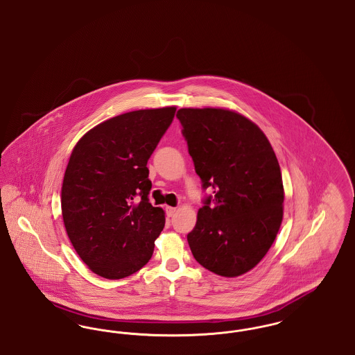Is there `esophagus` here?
Listing matches in <instances>:
<instances>
[{"mask_svg":"<svg viewBox=\"0 0 355 355\" xmlns=\"http://www.w3.org/2000/svg\"><path fill=\"white\" fill-rule=\"evenodd\" d=\"M165 210H166V214L171 217V216H174L175 214V211H177V207H171V206H166L165 207Z\"/></svg>","mask_w":355,"mask_h":355,"instance_id":"34e87169","label":"esophagus"}]
</instances>
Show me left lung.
Listing matches in <instances>:
<instances>
[{"label":"left lung","instance_id":"1","mask_svg":"<svg viewBox=\"0 0 355 355\" xmlns=\"http://www.w3.org/2000/svg\"><path fill=\"white\" fill-rule=\"evenodd\" d=\"M202 187L203 200L187 242L196 261L222 277L255 268L278 234L284 184L278 159L250 119L220 107L177 112Z\"/></svg>","mask_w":355,"mask_h":355}]
</instances>
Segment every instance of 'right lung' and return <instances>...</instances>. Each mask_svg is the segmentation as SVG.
<instances>
[{"label":"right lung","instance_id":"right-lung-1","mask_svg":"<svg viewBox=\"0 0 355 355\" xmlns=\"http://www.w3.org/2000/svg\"><path fill=\"white\" fill-rule=\"evenodd\" d=\"M175 106L107 119L77 142L65 170L61 209L69 239L87 268L121 279L144 268L165 213L149 202L148 159L171 123Z\"/></svg>","mask_w":355,"mask_h":355}]
</instances>
